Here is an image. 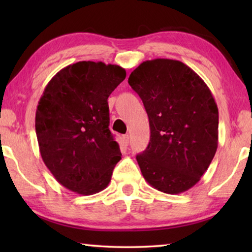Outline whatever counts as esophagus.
Masks as SVG:
<instances>
[{
    "mask_svg": "<svg viewBox=\"0 0 252 252\" xmlns=\"http://www.w3.org/2000/svg\"><path fill=\"white\" fill-rule=\"evenodd\" d=\"M122 142H123V144H125V146H127V144H129V142H130L129 134L122 135Z\"/></svg>",
    "mask_w": 252,
    "mask_h": 252,
    "instance_id": "34e87169",
    "label": "esophagus"
}]
</instances>
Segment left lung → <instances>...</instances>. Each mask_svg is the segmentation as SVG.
Listing matches in <instances>:
<instances>
[{
	"mask_svg": "<svg viewBox=\"0 0 252 252\" xmlns=\"http://www.w3.org/2000/svg\"><path fill=\"white\" fill-rule=\"evenodd\" d=\"M127 82L149 117L150 142L136 156L146 181L169 194L189 190L218 148L219 113L207 84L177 60L142 62Z\"/></svg>",
	"mask_w": 252,
	"mask_h": 252,
	"instance_id": "left-lung-1",
	"label": "left lung"
}]
</instances>
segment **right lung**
<instances>
[{"label":"right lung","instance_id":"1","mask_svg":"<svg viewBox=\"0 0 252 252\" xmlns=\"http://www.w3.org/2000/svg\"><path fill=\"white\" fill-rule=\"evenodd\" d=\"M126 75L119 65L81 61L59 71L44 89L35 114L41 157L73 192L105 189L121 159L109 129L108 97Z\"/></svg>","mask_w":252,"mask_h":252}]
</instances>
